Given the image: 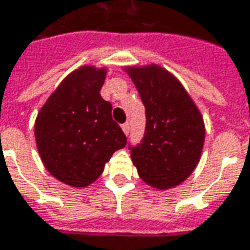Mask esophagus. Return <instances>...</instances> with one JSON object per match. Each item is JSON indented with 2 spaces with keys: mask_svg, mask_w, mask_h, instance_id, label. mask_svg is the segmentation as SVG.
<instances>
[{
  "mask_svg": "<svg viewBox=\"0 0 250 250\" xmlns=\"http://www.w3.org/2000/svg\"><path fill=\"white\" fill-rule=\"evenodd\" d=\"M122 130H124V133L128 136L129 135V130H130V126H129V122H125L124 125H122Z\"/></svg>",
  "mask_w": 250,
  "mask_h": 250,
  "instance_id": "1",
  "label": "esophagus"
}]
</instances>
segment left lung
<instances>
[{"label": "left lung", "mask_w": 250, "mask_h": 250, "mask_svg": "<svg viewBox=\"0 0 250 250\" xmlns=\"http://www.w3.org/2000/svg\"><path fill=\"white\" fill-rule=\"evenodd\" d=\"M146 106L142 144L130 158L139 177L156 190L178 187L200 161L206 126L193 99L173 73L156 63L125 66Z\"/></svg>", "instance_id": "1"}]
</instances>
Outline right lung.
I'll use <instances>...</instances> for the list:
<instances>
[{
  "label": "right lung",
  "mask_w": 250,
  "mask_h": 250,
  "mask_svg": "<svg viewBox=\"0 0 250 250\" xmlns=\"http://www.w3.org/2000/svg\"><path fill=\"white\" fill-rule=\"evenodd\" d=\"M107 68L84 65L70 72L36 115L35 142L43 166L73 188L94 184L126 137L111 117L101 88Z\"/></svg>",
  "instance_id": "add662e5"
}]
</instances>
